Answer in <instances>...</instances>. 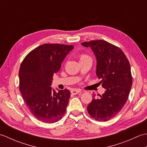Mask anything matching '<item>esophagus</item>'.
I'll return each instance as SVG.
<instances>
[{
	"label": "esophagus",
	"mask_w": 147,
	"mask_h": 147,
	"mask_svg": "<svg viewBox=\"0 0 147 147\" xmlns=\"http://www.w3.org/2000/svg\"><path fill=\"white\" fill-rule=\"evenodd\" d=\"M82 92V91H80V90H77V89H73L71 91V93L73 95H76L78 93H81Z\"/></svg>",
	"instance_id": "obj_1"
}]
</instances>
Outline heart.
I'll list each match as a JSON object with an SVG mask.
<instances>
[{"mask_svg":"<svg viewBox=\"0 0 147 147\" xmlns=\"http://www.w3.org/2000/svg\"><path fill=\"white\" fill-rule=\"evenodd\" d=\"M80 61H81L86 60V59H91V58H90L89 55L85 54H81L80 55Z\"/></svg>","mask_w":147,"mask_h":147,"instance_id":"obj_1","label":"heart"}]
</instances>
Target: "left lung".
<instances>
[{
    "instance_id": "left-lung-1",
    "label": "left lung",
    "mask_w": 147,
    "mask_h": 147,
    "mask_svg": "<svg viewBox=\"0 0 147 147\" xmlns=\"http://www.w3.org/2000/svg\"><path fill=\"white\" fill-rule=\"evenodd\" d=\"M82 45L93 51L96 59V74L105 93L95 98L87 106L90 116L98 121L114 117L125 105L132 86L128 59L118 47L105 40H92Z\"/></svg>"
}]
</instances>
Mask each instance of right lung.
Masks as SVG:
<instances>
[{"label":"right lung","mask_w":147,"mask_h":147,"mask_svg":"<svg viewBox=\"0 0 147 147\" xmlns=\"http://www.w3.org/2000/svg\"><path fill=\"white\" fill-rule=\"evenodd\" d=\"M73 45L45 43L33 49L21 62L20 91L31 113L37 119L54 123L64 116L69 100V90L52 89L54 74L61 69Z\"/></svg>","instance_id":"right-lung-1"}]
</instances>
